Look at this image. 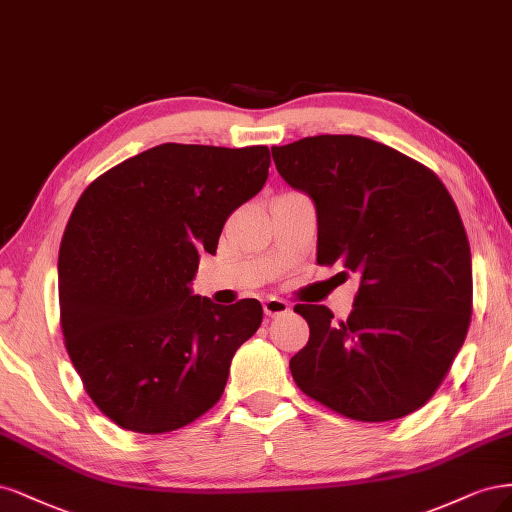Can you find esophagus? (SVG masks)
<instances>
[{"instance_id":"esophagus-1","label":"esophagus","mask_w":512,"mask_h":512,"mask_svg":"<svg viewBox=\"0 0 512 512\" xmlns=\"http://www.w3.org/2000/svg\"><path fill=\"white\" fill-rule=\"evenodd\" d=\"M289 310L287 302L276 298V295H270V298L263 300V312H266L268 317H278V315H285V312Z\"/></svg>"}]
</instances>
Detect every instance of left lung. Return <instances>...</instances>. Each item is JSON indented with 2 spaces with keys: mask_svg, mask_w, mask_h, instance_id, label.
<instances>
[{
  "mask_svg": "<svg viewBox=\"0 0 512 512\" xmlns=\"http://www.w3.org/2000/svg\"><path fill=\"white\" fill-rule=\"evenodd\" d=\"M278 174L317 206V263L361 285L346 321L298 304L310 338L289 361L308 398L381 423L419 410L442 385L472 317V259L451 193L423 163L361 136L274 146Z\"/></svg>",
  "mask_w": 512,
  "mask_h": 512,
  "instance_id": "1",
  "label": "left lung"
}]
</instances>
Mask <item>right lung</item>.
<instances>
[{
  "instance_id": "right-lung-1",
  "label": "right lung",
  "mask_w": 512,
  "mask_h": 512,
  "mask_svg": "<svg viewBox=\"0 0 512 512\" xmlns=\"http://www.w3.org/2000/svg\"><path fill=\"white\" fill-rule=\"evenodd\" d=\"M268 168V146L168 142L82 191L59 249V323L82 387L123 430L174 432L221 400L263 308L212 304L189 283Z\"/></svg>"
}]
</instances>
